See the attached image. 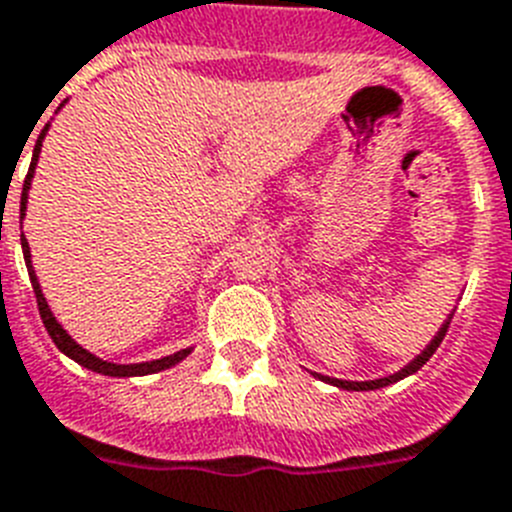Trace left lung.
I'll return each mask as SVG.
<instances>
[{
    "instance_id": "1",
    "label": "left lung",
    "mask_w": 512,
    "mask_h": 512,
    "mask_svg": "<svg viewBox=\"0 0 512 512\" xmlns=\"http://www.w3.org/2000/svg\"><path fill=\"white\" fill-rule=\"evenodd\" d=\"M451 317H453V311H451V314H448L446 322L441 324V330L435 332L433 340H430L428 345H425V348L420 350V355H415V358H412V361L407 363V366L399 368L397 373H389V376H384V379L345 381V379H332V376H322V373H314V371H311V376H317V379L324 381V384H332V386H337V389H345V391H373V389H384V386H389V384H397V381L407 379V376H412V373L420 371V368L430 361V355H433L435 350H438V345H441L443 337H446L448 324H451Z\"/></svg>"
}]
</instances>
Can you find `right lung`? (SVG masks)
<instances>
[{
  "instance_id": "add662e5",
  "label": "right lung",
  "mask_w": 512,
  "mask_h": 512,
  "mask_svg": "<svg viewBox=\"0 0 512 512\" xmlns=\"http://www.w3.org/2000/svg\"><path fill=\"white\" fill-rule=\"evenodd\" d=\"M48 126H51V123H46V128H43L41 136H38V141H35L33 162H30L28 177H25V185H22L20 221L25 219L30 182H33L35 164H38V157H41V146H43V139H46ZM20 242H22V255H25V265H28V273H30V283H33L35 299H38V311H41V319H43V324H46V330H48V335H51V340L56 342V348H59L61 353L66 355V358L77 361L79 366L90 368V371L102 373V376H115V379H131V376H149V373H159V371H164V368L177 366V363L185 361V358L193 353V348H185V350H177V353H172V355H164V358H157V361H146V363H110V361H102V358H97L95 353H90L87 348H82V345H79V342L74 340V337H71L69 332L64 330V327H61L59 319L53 317L51 306H48L46 296H43V291H41V283H38V275H35V270H33V260H30V244H28V239H25V234L20 237Z\"/></svg>"
}]
</instances>
